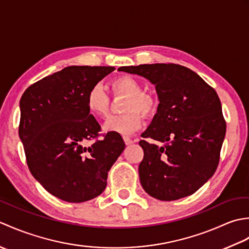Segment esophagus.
<instances>
[{"label":"esophagus","mask_w":249,"mask_h":249,"mask_svg":"<svg viewBox=\"0 0 249 249\" xmlns=\"http://www.w3.org/2000/svg\"><path fill=\"white\" fill-rule=\"evenodd\" d=\"M123 140H124L126 145H130L131 143H134V141L131 140V139L129 138V137H123Z\"/></svg>","instance_id":"obj_1"}]
</instances>
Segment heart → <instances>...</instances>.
I'll return each mask as SVG.
<instances>
[{
	"label": "heart",
	"instance_id": "b5f03b06",
	"mask_svg": "<svg viewBox=\"0 0 249 249\" xmlns=\"http://www.w3.org/2000/svg\"><path fill=\"white\" fill-rule=\"evenodd\" d=\"M111 89L114 96H125L122 109L125 113L112 115L106 120L104 129L109 133L130 135L141 127L142 113L151 116L157 108L156 99L144 92L142 83L131 76H120L111 81ZM111 98L100 83L89 88L87 94V107L89 112L98 118L107 116L110 110Z\"/></svg>",
	"mask_w": 249,
	"mask_h": 249
}]
</instances>
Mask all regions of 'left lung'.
<instances>
[{
	"label": "left lung",
	"mask_w": 249,
	"mask_h": 249,
	"mask_svg": "<svg viewBox=\"0 0 249 249\" xmlns=\"http://www.w3.org/2000/svg\"><path fill=\"white\" fill-rule=\"evenodd\" d=\"M155 84L157 113L141 137L142 187L152 197L172 201L187 197L212 178L226 135L217 93L189 68L168 63L123 66Z\"/></svg>",
	"instance_id": "obj_1"
}]
</instances>
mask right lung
I'll return each instance as SVG.
<instances>
[{"mask_svg": "<svg viewBox=\"0 0 249 249\" xmlns=\"http://www.w3.org/2000/svg\"><path fill=\"white\" fill-rule=\"evenodd\" d=\"M114 70L68 66L32 84L20 99L19 137L32 176L67 202L102 194L110 168L125 149L120 134L98 139L100 125L87 107L89 88Z\"/></svg>", "mask_w": 249, "mask_h": 249, "instance_id": "add662e5", "label": "right lung"}]
</instances>
